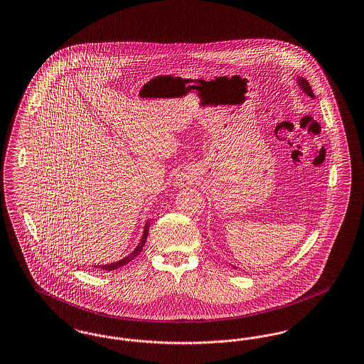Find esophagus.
<instances>
[{
    "label": "esophagus",
    "mask_w": 364,
    "mask_h": 364,
    "mask_svg": "<svg viewBox=\"0 0 364 364\" xmlns=\"http://www.w3.org/2000/svg\"><path fill=\"white\" fill-rule=\"evenodd\" d=\"M176 184L178 187H187V186H192L193 184V178L188 172H181L177 174L176 177Z\"/></svg>",
    "instance_id": "esophagus-1"
}]
</instances>
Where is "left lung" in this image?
Instances as JSON below:
<instances>
[{"mask_svg":"<svg viewBox=\"0 0 364 364\" xmlns=\"http://www.w3.org/2000/svg\"><path fill=\"white\" fill-rule=\"evenodd\" d=\"M296 82H297V85L300 87V90H303V92H304L306 95H309L310 98L315 100V95H314V92H312L311 86L309 85V82H307L304 77L299 76V77H296Z\"/></svg>","mask_w":364,"mask_h":364,"instance_id":"1","label":"left lung"}]
</instances>
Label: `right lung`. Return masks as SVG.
Instances as JSON below:
<instances>
[{
	"instance_id": "right-lung-1",
	"label": "right lung",
	"mask_w": 364,
	"mask_h": 364,
	"mask_svg": "<svg viewBox=\"0 0 364 364\" xmlns=\"http://www.w3.org/2000/svg\"><path fill=\"white\" fill-rule=\"evenodd\" d=\"M150 221H147L146 224H144V229H143V235H141V239H140V242H139L138 245H136V248L129 254V255H127L125 258H122V259L117 260V262H113V263H107V264H101L100 266V269H102V270H107V272H112V270H116V269H120L122 266H125L127 263H129L131 260L134 259L138 254L141 252V250H143V245H144V242L147 240V235H149V224ZM97 267V266H95Z\"/></svg>"
}]
</instances>
